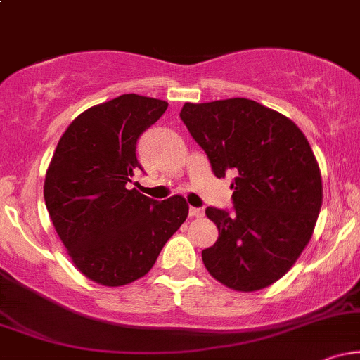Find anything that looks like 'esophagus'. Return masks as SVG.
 Returning <instances> with one entry per match:
<instances>
[{"mask_svg":"<svg viewBox=\"0 0 360 360\" xmlns=\"http://www.w3.org/2000/svg\"><path fill=\"white\" fill-rule=\"evenodd\" d=\"M205 214V210L203 208H194V206H191L189 208V217H203Z\"/></svg>","mask_w":360,"mask_h":360,"instance_id":"esophagus-1","label":"esophagus"}]
</instances>
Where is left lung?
<instances>
[{"label": "left lung", "instance_id": "obj_1", "mask_svg": "<svg viewBox=\"0 0 360 360\" xmlns=\"http://www.w3.org/2000/svg\"><path fill=\"white\" fill-rule=\"evenodd\" d=\"M179 117L214 176H235L233 213L206 208L218 240L201 252L205 267L235 291L271 286L308 245L323 200L307 137L288 117L247 98L184 103Z\"/></svg>", "mask_w": 360, "mask_h": 360}]
</instances>
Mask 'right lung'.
<instances>
[{
	"mask_svg": "<svg viewBox=\"0 0 360 360\" xmlns=\"http://www.w3.org/2000/svg\"><path fill=\"white\" fill-rule=\"evenodd\" d=\"M167 103L122 94L91 106L68 127L44 183L57 235L74 266L103 286H125L146 276L188 218L183 196L155 201L127 189L140 167L137 140Z\"/></svg>",
	"mask_w": 360,
	"mask_h": 360,
	"instance_id": "obj_1",
	"label": "right lung"
}]
</instances>
